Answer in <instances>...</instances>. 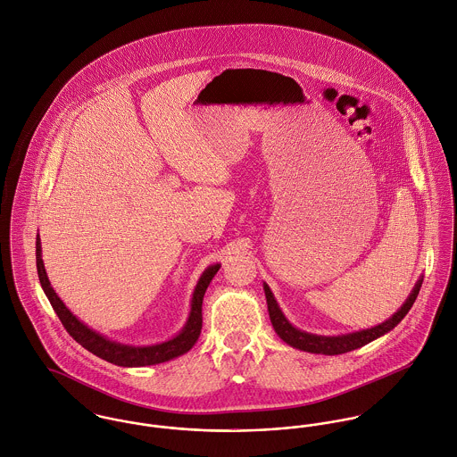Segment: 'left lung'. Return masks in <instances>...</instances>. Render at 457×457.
I'll return each instance as SVG.
<instances>
[{
  "instance_id": "1",
  "label": "left lung",
  "mask_w": 457,
  "mask_h": 457,
  "mask_svg": "<svg viewBox=\"0 0 457 457\" xmlns=\"http://www.w3.org/2000/svg\"><path fill=\"white\" fill-rule=\"evenodd\" d=\"M422 276L419 278V281L415 283V287L411 288V294L406 297V301L403 303V306L392 315L391 319H387L386 322L378 324V326L370 327V328H362V330H355V332H348V334H339V336H320V334H312L306 330H301L297 327L292 326L288 322V319L283 315L281 308L278 306L274 294L270 292L269 285L263 283V292H265V299H267V310H269V319L270 324L274 327L276 334L290 346L303 350V352H310V353H322V355H339V353H346L352 352L355 348H361L371 341H375L377 337L387 334L394 327L397 326L406 313L410 312V308L413 306L419 290L422 287Z\"/></svg>"
}]
</instances>
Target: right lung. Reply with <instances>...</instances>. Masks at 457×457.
<instances>
[{
	"label": "right lung",
	"instance_id": "add662e5",
	"mask_svg": "<svg viewBox=\"0 0 457 457\" xmlns=\"http://www.w3.org/2000/svg\"><path fill=\"white\" fill-rule=\"evenodd\" d=\"M220 267H221L220 263H212L198 278L195 290H194V297H192L190 315H188V320L185 327L179 330V334H176L174 337H170L167 341L156 343V345L135 346V345H125V343L114 341V339L93 330L91 327L80 322L66 308L65 303L58 297V294L51 287V281L47 278L44 261H42L40 236L37 237V270H38L40 285H42L51 306L54 308L56 315L60 317L66 332L79 345H82L87 352L95 353L96 357H100L111 364L123 366V368H140V366H153V364L167 362L170 359H176V357L187 353L195 345L196 339L200 336V328H202V299H204V294H205L211 279L214 278V274L218 272Z\"/></svg>",
	"mask_w": 457,
	"mask_h": 457
}]
</instances>
